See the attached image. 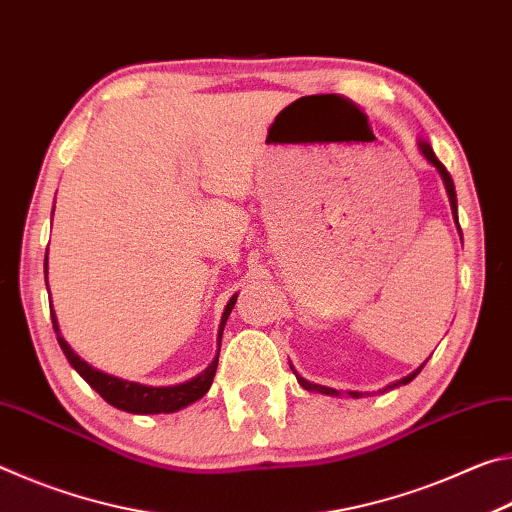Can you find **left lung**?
<instances>
[{"label": "left lung", "mask_w": 512, "mask_h": 512, "mask_svg": "<svg viewBox=\"0 0 512 512\" xmlns=\"http://www.w3.org/2000/svg\"><path fill=\"white\" fill-rule=\"evenodd\" d=\"M418 146H420V153L424 155V160H427V162L431 164V167H436V171L440 173V178H443L445 189H447V196H449V205H452L454 221H456V225H458V203H456V189H454V180H452V176H449V171L445 169V164L436 158V153H433V149L429 146V142L420 140V142H418ZM458 232H461V228H458ZM461 237H463V235H461ZM424 363H427V361H424ZM424 363H422V366H420L418 370H413L411 375H406V377H402V379L393 381V384H388V386L384 388V391H393V388H397V386L409 384V381H413L415 377H418V372L424 368ZM291 370H293V375L298 377V384H300L302 388H305V391H311V393H320V395H329V397H343V395H348V397H354V400H359V397L368 395V393H361V391H336V388L320 386V384H314V381H307L305 377H300L298 372H296V368H293V366H291ZM379 393H381V391H379Z\"/></svg>", "instance_id": "8db88e82"}]
</instances>
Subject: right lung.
<instances>
[{
  "label": "right lung",
  "mask_w": 512,
  "mask_h": 512,
  "mask_svg": "<svg viewBox=\"0 0 512 512\" xmlns=\"http://www.w3.org/2000/svg\"><path fill=\"white\" fill-rule=\"evenodd\" d=\"M45 280H47V259H45ZM237 302V293L230 298L228 305L223 309L221 316V325H219V350H221V336H223V327L225 320H228L232 307ZM51 323H54V332L58 345L63 348L67 361L72 363V368L79 372V375L88 381V384L97 391L103 400L108 404L115 406L119 411L126 413H137V415H151V413H173L185 409V406L194 404L196 400L210 391L214 375H216V366H219V350H216V357L212 359L210 366H207L201 375H196L192 379L183 381V384L176 386H146L140 384V381H128L115 375H108V372L92 368L88 361H83L79 354H76L72 348H69L67 341L60 336L58 329V318L51 309Z\"/></svg>",
  "instance_id": "add662e5"
}]
</instances>
